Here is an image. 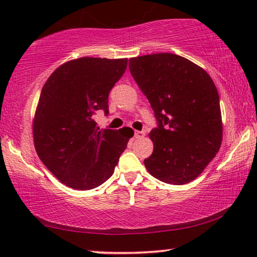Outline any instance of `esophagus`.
I'll list each match as a JSON object with an SVG mask.
<instances>
[{
	"label": "esophagus",
	"instance_id": "34e87169",
	"mask_svg": "<svg viewBox=\"0 0 257 257\" xmlns=\"http://www.w3.org/2000/svg\"><path fill=\"white\" fill-rule=\"evenodd\" d=\"M135 137H136L137 139L143 138V137H145V132H144V131H136L135 132Z\"/></svg>",
	"mask_w": 257,
	"mask_h": 257
}]
</instances>
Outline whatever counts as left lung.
Wrapping results in <instances>:
<instances>
[{"label":"left lung","mask_w":257,"mask_h":257,"mask_svg":"<svg viewBox=\"0 0 257 257\" xmlns=\"http://www.w3.org/2000/svg\"><path fill=\"white\" fill-rule=\"evenodd\" d=\"M130 72L149 99L158 126L153 153L144 160L158 180L184 185L213 160L222 142L220 98L202 68L174 54L130 58Z\"/></svg>","instance_id":"8db88e82"}]
</instances>
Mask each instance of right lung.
<instances>
[{
	"label": "right lung",
	"mask_w": 257,
	"mask_h": 257,
	"mask_svg": "<svg viewBox=\"0 0 257 257\" xmlns=\"http://www.w3.org/2000/svg\"><path fill=\"white\" fill-rule=\"evenodd\" d=\"M127 58L82 57L51 73L42 89L33 132L36 152L68 187L86 191L113 174L133 130H100L97 112L108 114V93L124 75Z\"/></svg>",
	"instance_id": "1"
}]
</instances>
